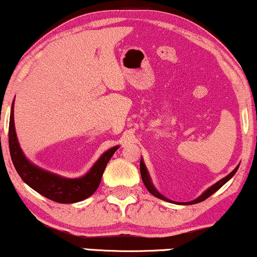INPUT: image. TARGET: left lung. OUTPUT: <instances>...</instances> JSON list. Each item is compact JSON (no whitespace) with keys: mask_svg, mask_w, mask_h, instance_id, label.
<instances>
[{"mask_svg":"<svg viewBox=\"0 0 257 257\" xmlns=\"http://www.w3.org/2000/svg\"><path fill=\"white\" fill-rule=\"evenodd\" d=\"M238 167H239V165L235 168V170H233V171L231 172V173H229L228 175H226V177H224L223 179H220L219 181H217L216 184H213L212 186H210L209 188H207L206 191H204V192L201 193L199 197L196 198V199H194V200H191V201H186V203H183V205H192V204L200 203V201H204V200L206 199V198H209L210 196H212V194L215 193L216 191H218L219 188L222 187L223 185L226 183V181H229L230 179H231L233 175H235L237 170H238ZM140 172H141V178H142V181H144L145 186L147 187V190L153 194V196H155L157 198H159V199L166 200V201H172V200H170V199H167L166 197L162 196L161 193H159L158 191H157V188L154 187V185H153V183H152L151 177H149L148 171H147V168H146L145 162H144V160H142V159H141V161H140Z\"/></svg>","mask_w":257,"mask_h":257,"instance_id":"left-lung-1","label":"left lung"}]
</instances>
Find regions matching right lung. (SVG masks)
Instances as JSON below:
<instances>
[{
    "label": "right lung",
    "instance_id": "add662e5",
    "mask_svg": "<svg viewBox=\"0 0 257 257\" xmlns=\"http://www.w3.org/2000/svg\"><path fill=\"white\" fill-rule=\"evenodd\" d=\"M118 149V146L108 149L95 162L90 171L80 178H64L35 166L26 158L19 145L14 124V103L9 119V151L12 161L21 179L41 196L61 204H72L92 196L99 186L106 164Z\"/></svg>",
    "mask_w": 257,
    "mask_h": 257
}]
</instances>
